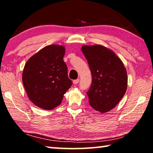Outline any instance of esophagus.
<instances>
[{
    "label": "esophagus",
    "instance_id": "34e87169",
    "mask_svg": "<svg viewBox=\"0 0 153 153\" xmlns=\"http://www.w3.org/2000/svg\"><path fill=\"white\" fill-rule=\"evenodd\" d=\"M79 79H75V80H74L73 81V83H74V84H77L79 83Z\"/></svg>",
    "mask_w": 153,
    "mask_h": 153
}]
</instances>
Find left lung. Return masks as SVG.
Here are the masks:
<instances>
[{
	"instance_id": "left-lung-1",
	"label": "left lung",
	"mask_w": 153,
	"mask_h": 153,
	"mask_svg": "<svg viewBox=\"0 0 153 153\" xmlns=\"http://www.w3.org/2000/svg\"><path fill=\"white\" fill-rule=\"evenodd\" d=\"M82 52L87 59L92 82L87 95L90 105L104 113L113 109L123 97L128 75L122 61L104 46L84 45Z\"/></svg>"
}]
</instances>
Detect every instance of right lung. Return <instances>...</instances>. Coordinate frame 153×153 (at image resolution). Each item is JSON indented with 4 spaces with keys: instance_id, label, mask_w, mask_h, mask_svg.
I'll use <instances>...</instances> for the list:
<instances>
[{
    "instance_id": "right-lung-1",
    "label": "right lung",
    "mask_w": 153,
    "mask_h": 153,
    "mask_svg": "<svg viewBox=\"0 0 153 153\" xmlns=\"http://www.w3.org/2000/svg\"><path fill=\"white\" fill-rule=\"evenodd\" d=\"M63 46H46L28 59L22 82L29 99L36 106L52 110L61 103L63 95L71 86L63 61Z\"/></svg>"
}]
</instances>
